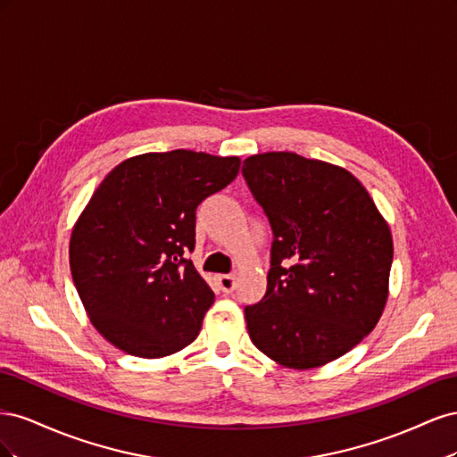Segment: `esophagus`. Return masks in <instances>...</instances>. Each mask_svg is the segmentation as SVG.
Returning <instances> with one entry per match:
<instances>
[{"label":"esophagus","instance_id":"34e87169","mask_svg":"<svg viewBox=\"0 0 457 457\" xmlns=\"http://www.w3.org/2000/svg\"><path fill=\"white\" fill-rule=\"evenodd\" d=\"M217 282L225 294H230L232 289L237 287V278H234V274H219Z\"/></svg>","mask_w":457,"mask_h":457}]
</instances>
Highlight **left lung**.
<instances>
[{
  "mask_svg": "<svg viewBox=\"0 0 457 457\" xmlns=\"http://www.w3.org/2000/svg\"><path fill=\"white\" fill-rule=\"evenodd\" d=\"M242 173L274 234L267 294L244 311L247 334L284 368L336 361L376 328L389 299V223L339 165L262 152Z\"/></svg>",
  "mask_w": 457,
  "mask_h": 457,
  "instance_id": "left-lung-1",
  "label": "left lung"
}]
</instances>
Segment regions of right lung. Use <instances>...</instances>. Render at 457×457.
I'll return each mask as SVG.
<instances>
[{
	"instance_id": "1",
	"label": "right lung",
	"mask_w": 457,
	"mask_h": 457,
	"mask_svg": "<svg viewBox=\"0 0 457 457\" xmlns=\"http://www.w3.org/2000/svg\"><path fill=\"white\" fill-rule=\"evenodd\" d=\"M240 171L238 156L146 152L118 163L71 234V270L95 329L139 358L183 351L215 299L185 253L196 207Z\"/></svg>"
}]
</instances>
